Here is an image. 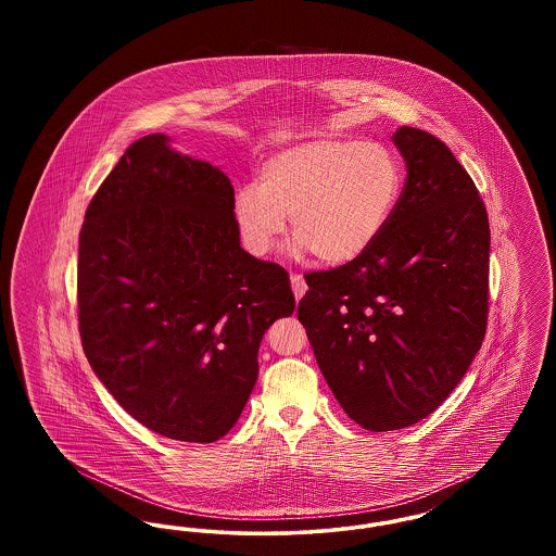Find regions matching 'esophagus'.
Returning a JSON list of instances; mask_svg holds the SVG:
<instances>
[{
    "instance_id": "34e87169",
    "label": "esophagus",
    "mask_w": 556,
    "mask_h": 556,
    "mask_svg": "<svg viewBox=\"0 0 556 556\" xmlns=\"http://www.w3.org/2000/svg\"><path fill=\"white\" fill-rule=\"evenodd\" d=\"M291 290H293V295H295V300H302V295L306 293V281H304V277L302 275H291Z\"/></svg>"
}]
</instances>
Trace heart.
<instances>
[{"mask_svg":"<svg viewBox=\"0 0 556 556\" xmlns=\"http://www.w3.org/2000/svg\"><path fill=\"white\" fill-rule=\"evenodd\" d=\"M404 175L394 152L375 141L308 139L261 164L256 184L239 187L233 220L252 256H268L291 216V252L313 250L323 265L365 256L392 220Z\"/></svg>","mask_w":556,"mask_h":556,"instance_id":"heart-1","label":"heart"}]
</instances>
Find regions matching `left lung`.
<instances>
[{
    "label": "left lung",
    "instance_id": "left-lung-1",
    "mask_svg": "<svg viewBox=\"0 0 556 556\" xmlns=\"http://www.w3.org/2000/svg\"><path fill=\"white\" fill-rule=\"evenodd\" d=\"M406 184L350 265L308 273L298 304L333 396L369 431L431 415L473 363L488 323L490 225L473 179L431 132L392 135Z\"/></svg>",
    "mask_w": 556,
    "mask_h": 556
}]
</instances>
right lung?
<instances>
[{"instance_id": "right-lung-1", "label": "right lung", "mask_w": 556, "mask_h": 556, "mask_svg": "<svg viewBox=\"0 0 556 556\" xmlns=\"http://www.w3.org/2000/svg\"><path fill=\"white\" fill-rule=\"evenodd\" d=\"M77 293L83 350L108 392L195 444L236 425L266 329L295 308L290 275L239 245L229 177L162 132L127 148L85 212Z\"/></svg>"}]
</instances>
